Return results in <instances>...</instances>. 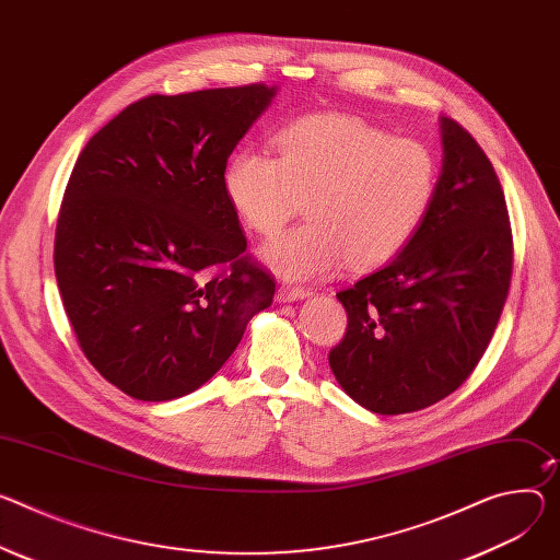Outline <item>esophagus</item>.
<instances>
[{"instance_id": "obj_1", "label": "esophagus", "mask_w": 560, "mask_h": 560, "mask_svg": "<svg viewBox=\"0 0 560 560\" xmlns=\"http://www.w3.org/2000/svg\"><path fill=\"white\" fill-rule=\"evenodd\" d=\"M313 292L308 288H299V285H281L277 290V301L285 303V301H299V299H306Z\"/></svg>"}]
</instances>
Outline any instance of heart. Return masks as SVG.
I'll list each match as a JSON object with an SVG mask.
<instances>
[{
  "instance_id": "1",
  "label": "heart",
  "mask_w": 560,
  "mask_h": 560,
  "mask_svg": "<svg viewBox=\"0 0 560 560\" xmlns=\"http://www.w3.org/2000/svg\"><path fill=\"white\" fill-rule=\"evenodd\" d=\"M238 219L277 234L306 202L308 223L270 241L261 259L283 279H319L346 264H386L420 230L438 187L433 151L352 116L301 118L277 136V156L243 149L225 170Z\"/></svg>"
}]
</instances>
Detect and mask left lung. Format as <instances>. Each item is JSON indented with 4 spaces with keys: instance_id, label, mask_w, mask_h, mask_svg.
Returning a JSON list of instances; mask_svg holds the SVG:
<instances>
[{
    "instance_id": "8db88e82",
    "label": "left lung",
    "mask_w": 560,
    "mask_h": 560,
    "mask_svg": "<svg viewBox=\"0 0 560 560\" xmlns=\"http://www.w3.org/2000/svg\"><path fill=\"white\" fill-rule=\"evenodd\" d=\"M442 174L416 236L339 290L348 326L328 352L339 386L380 416L413 413L460 386L485 354L512 283L510 214L480 144L440 118Z\"/></svg>"
}]
</instances>
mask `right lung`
I'll use <instances>...</instances> for the list:
<instances>
[{"label": "right lung", "mask_w": 560, "mask_h": 560, "mask_svg": "<svg viewBox=\"0 0 560 560\" xmlns=\"http://www.w3.org/2000/svg\"><path fill=\"white\" fill-rule=\"evenodd\" d=\"M277 89L147 95L82 149L56 228V279L91 366L122 393L167 401L206 384L266 311L225 194L228 159Z\"/></svg>", "instance_id": "add662e5"}]
</instances>
